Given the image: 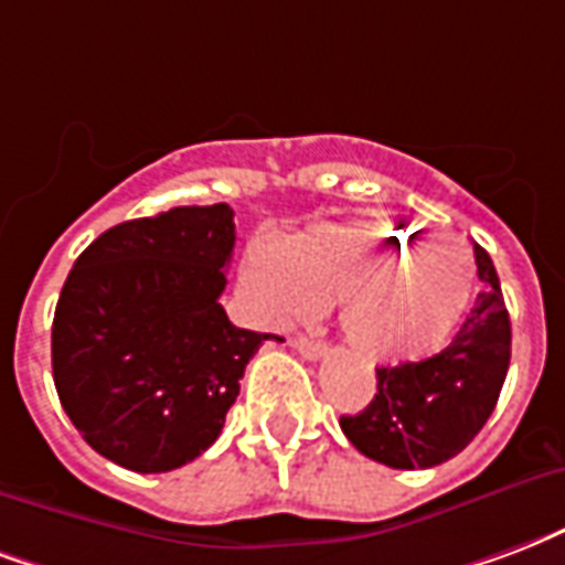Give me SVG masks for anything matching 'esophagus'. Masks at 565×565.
I'll return each instance as SVG.
<instances>
[{"instance_id": "34e87169", "label": "esophagus", "mask_w": 565, "mask_h": 565, "mask_svg": "<svg viewBox=\"0 0 565 565\" xmlns=\"http://www.w3.org/2000/svg\"><path fill=\"white\" fill-rule=\"evenodd\" d=\"M290 347H294L296 353L305 359H320L326 353L323 341H317V338H308V335L290 338Z\"/></svg>"}]
</instances>
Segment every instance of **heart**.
Wrapping results in <instances>:
<instances>
[{
	"instance_id": "b5f03b06",
	"label": "heart",
	"mask_w": 565,
	"mask_h": 565,
	"mask_svg": "<svg viewBox=\"0 0 565 565\" xmlns=\"http://www.w3.org/2000/svg\"><path fill=\"white\" fill-rule=\"evenodd\" d=\"M271 265L299 294L317 302L341 299V326L350 344L371 362H407L440 350L470 308L476 263L458 236L422 239L413 230L386 221L323 224L271 250ZM359 268H371V306L347 295ZM254 260L250 278L266 287L278 308H296V294Z\"/></svg>"
}]
</instances>
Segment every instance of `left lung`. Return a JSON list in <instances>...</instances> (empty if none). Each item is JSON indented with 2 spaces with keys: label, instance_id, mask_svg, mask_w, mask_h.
I'll list each match as a JSON object with an SVG mask.
<instances>
[{
  "label": "left lung",
  "instance_id": "left-lung-1",
  "mask_svg": "<svg viewBox=\"0 0 565 565\" xmlns=\"http://www.w3.org/2000/svg\"><path fill=\"white\" fill-rule=\"evenodd\" d=\"M482 290L461 332L437 356L377 367V395L341 416V431L371 461L395 470L437 467L482 431L503 388L512 329L488 250L476 248Z\"/></svg>",
  "mask_w": 565,
  "mask_h": 565
}]
</instances>
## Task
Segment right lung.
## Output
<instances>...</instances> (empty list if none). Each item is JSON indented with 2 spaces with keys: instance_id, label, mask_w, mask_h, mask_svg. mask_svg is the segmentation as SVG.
<instances>
[{
  "instance_id": "add662e5",
  "label": "right lung",
  "mask_w": 565,
  "mask_h": 565,
  "mask_svg": "<svg viewBox=\"0 0 565 565\" xmlns=\"http://www.w3.org/2000/svg\"><path fill=\"white\" fill-rule=\"evenodd\" d=\"M236 224L227 203L122 221L83 250L53 317V383L107 461L167 473L218 440L248 359L269 335L218 296Z\"/></svg>"
}]
</instances>
